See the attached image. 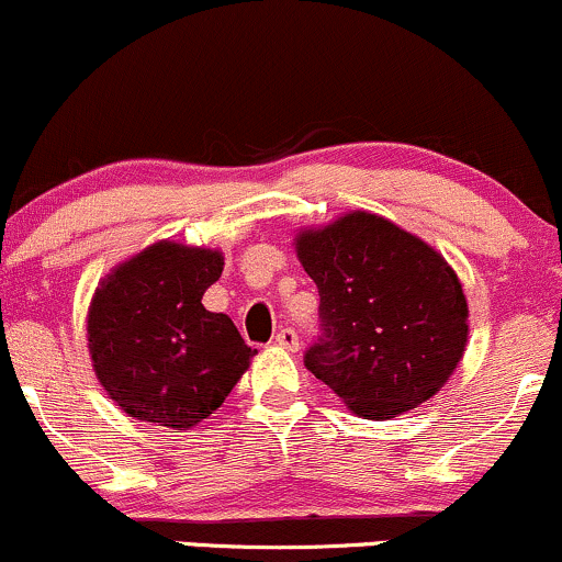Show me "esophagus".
<instances>
[{"mask_svg": "<svg viewBox=\"0 0 562 562\" xmlns=\"http://www.w3.org/2000/svg\"><path fill=\"white\" fill-rule=\"evenodd\" d=\"M274 344L280 348H288V351H299V333H295L293 327H282V330L274 335Z\"/></svg>", "mask_w": 562, "mask_h": 562, "instance_id": "obj_1", "label": "esophagus"}]
</instances>
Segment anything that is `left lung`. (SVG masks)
Returning a JSON list of instances; mask_svg holds the SVG:
<instances>
[{
  "mask_svg": "<svg viewBox=\"0 0 562 562\" xmlns=\"http://www.w3.org/2000/svg\"><path fill=\"white\" fill-rule=\"evenodd\" d=\"M295 256L317 282L325 338L306 367L364 420H391L434 398L468 346L460 277L417 235L348 211L295 235Z\"/></svg>",
  "mask_w": 562,
  "mask_h": 562,
  "instance_id": "left-lung-1",
  "label": "left lung"
}]
</instances>
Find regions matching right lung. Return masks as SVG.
I'll return each mask as SVG.
<instances>
[{
	"label": "right lung",
	"mask_w": 562,
	"mask_h": 562,
	"mask_svg": "<svg viewBox=\"0 0 562 562\" xmlns=\"http://www.w3.org/2000/svg\"><path fill=\"white\" fill-rule=\"evenodd\" d=\"M222 269V250L158 240L100 280L87 314L89 357L128 417L182 434L245 375L256 348L227 314L203 306Z\"/></svg>",
	"instance_id": "right-lung-1"
}]
</instances>
